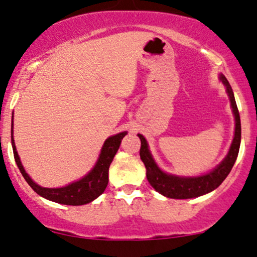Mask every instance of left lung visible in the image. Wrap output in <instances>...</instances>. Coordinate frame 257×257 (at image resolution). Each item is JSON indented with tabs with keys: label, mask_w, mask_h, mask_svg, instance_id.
<instances>
[{
	"label": "left lung",
	"mask_w": 257,
	"mask_h": 257,
	"mask_svg": "<svg viewBox=\"0 0 257 257\" xmlns=\"http://www.w3.org/2000/svg\"><path fill=\"white\" fill-rule=\"evenodd\" d=\"M220 81L225 84L229 101H231L232 112L234 114L235 119V128L234 138H233L228 153H227L225 159L215 169L211 170V172L200 176H178L164 173L156 164L155 159H153L151 152L149 150L146 139L141 134H138V137L140 138L141 141L140 158L144 162V164H145L146 178L149 180L150 185L157 192L168 197V198H196V197L211 192V191H214L215 188H217L222 184V181L227 178V175H228L233 166H234V162L238 157V152H239L240 146V117L239 112H238L237 104H235L234 94H233V90L228 83V81H227V78L223 75H220Z\"/></svg>",
	"instance_id": "obj_1"
}]
</instances>
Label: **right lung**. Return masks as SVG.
<instances>
[{"label": "right lung", "instance_id": "right-lung-1", "mask_svg": "<svg viewBox=\"0 0 257 257\" xmlns=\"http://www.w3.org/2000/svg\"><path fill=\"white\" fill-rule=\"evenodd\" d=\"M125 135L126 132H123L106 139L95 166L87 175L79 179L78 181L64 186V187L47 188L32 181V179L25 172L19 156H18L16 144H14L13 140V120H12V146H13L14 159H16V163L19 168L20 173L23 174L26 182L30 185V187L37 194H40L43 198L52 200V202L60 203V204L65 205L87 204V203L93 202L94 199L98 198L100 194L104 192L106 186L108 184V168H110V164L113 161L114 155L118 151L120 141Z\"/></svg>", "mask_w": 257, "mask_h": 257}]
</instances>
